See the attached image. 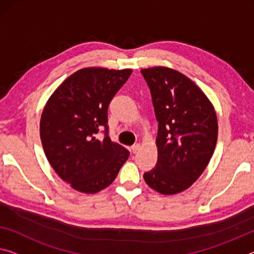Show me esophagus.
<instances>
[{
    "mask_svg": "<svg viewBox=\"0 0 254 254\" xmlns=\"http://www.w3.org/2000/svg\"><path fill=\"white\" fill-rule=\"evenodd\" d=\"M139 149H140L139 144H134V145L130 147V151L132 152V153H136V152H138Z\"/></svg>",
    "mask_w": 254,
    "mask_h": 254,
    "instance_id": "34e87169",
    "label": "esophagus"
}]
</instances>
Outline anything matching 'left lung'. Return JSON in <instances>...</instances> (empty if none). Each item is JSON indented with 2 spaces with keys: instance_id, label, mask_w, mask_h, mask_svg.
Instances as JSON below:
<instances>
[{
  "instance_id": "8db88e82",
  "label": "left lung",
  "mask_w": 254,
  "mask_h": 254,
  "mask_svg": "<svg viewBox=\"0 0 254 254\" xmlns=\"http://www.w3.org/2000/svg\"><path fill=\"white\" fill-rule=\"evenodd\" d=\"M140 72L158 120V161L144 181L161 194L181 193L201 176L212 157L216 112L204 93L176 70L153 67Z\"/></svg>"
}]
</instances>
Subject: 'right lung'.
Segmentation results:
<instances>
[{
	"label": "right lung",
	"instance_id": "1",
	"mask_svg": "<svg viewBox=\"0 0 254 254\" xmlns=\"http://www.w3.org/2000/svg\"><path fill=\"white\" fill-rule=\"evenodd\" d=\"M130 69L84 68L69 76L41 117L42 145L61 179L83 193H97L115 181L129 151L108 135V108ZM105 128V138L95 135Z\"/></svg>",
	"mask_w": 254,
	"mask_h": 254
}]
</instances>
